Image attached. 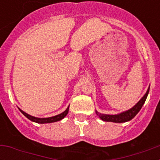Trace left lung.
<instances>
[{"label":"left lung","mask_w":160,"mask_h":160,"mask_svg":"<svg viewBox=\"0 0 160 160\" xmlns=\"http://www.w3.org/2000/svg\"><path fill=\"white\" fill-rule=\"evenodd\" d=\"M150 87H148V90H147L146 94H144L143 97L141 98L138 102L135 104L133 107H131V109L128 110V111H122V112L119 113V114H101V113L98 112L97 111H95L96 114L103 121H106V122H128L130 120L132 119L139 112V111L141 110L142 107L143 106L144 102L146 101L147 97L148 95V93H149Z\"/></svg>","instance_id":"8db88e82"}]
</instances>
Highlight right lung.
<instances>
[{"mask_svg": "<svg viewBox=\"0 0 160 160\" xmlns=\"http://www.w3.org/2000/svg\"><path fill=\"white\" fill-rule=\"evenodd\" d=\"M70 107V105H69ZM69 107L66 108V110L65 111H63L62 113H61V114H58V115H55V116H52V117H48V118H38V117H34L32 116L30 114H27V113H25V111H23L22 110H21L20 108H18L20 110V111L22 113V114L25 115L28 119L31 120L32 122H37V123H41V124H44V123H50V122H58V121H60L62 118H64L66 116V114H68L69 112Z\"/></svg>", "mask_w": 160, "mask_h": 160, "instance_id": "obj_1", "label": "right lung"}]
</instances>
